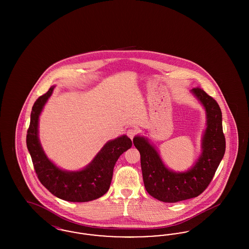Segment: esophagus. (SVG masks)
Wrapping results in <instances>:
<instances>
[{
    "instance_id": "34e87169",
    "label": "esophagus",
    "mask_w": 249,
    "mask_h": 249,
    "mask_svg": "<svg viewBox=\"0 0 249 249\" xmlns=\"http://www.w3.org/2000/svg\"><path fill=\"white\" fill-rule=\"evenodd\" d=\"M136 133H137L136 129H130V130H127V135H128V137L130 138L131 140H132L133 137L136 135Z\"/></svg>"
}]
</instances>
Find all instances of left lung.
Returning <instances> with one entry per match:
<instances>
[{
    "mask_svg": "<svg viewBox=\"0 0 249 249\" xmlns=\"http://www.w3.org/2000/svg\"><path fill=\"white\" fill-rule=\"evenodd\" d=\"M191 92L205 109L206 129L201 138V154L187 172L177 173L168 169L146 138H133V144L141 155L144 188L148 194L163 202H178L199 196L212 181L225 154L220 107L200 88L192 89Z\"/></svg>",
    "mask_w": 249,
    "mask_h": 249,
    "instance_id": "1",
    "label": "left lung"
}]
</instances>
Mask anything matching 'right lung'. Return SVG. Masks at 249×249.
<instances>
[{
    "label": "right lung",
    "mask_w": 249,
    "mask_h": 249,
    "mask_svg": "<svg viewBox=\"0 0 249 249\" xmlns=\"http://www.w3.org/2000/svg\"><path fill=\"white\" fill-rule=\"evenodd\" d=\"M54 86L36 100L31 113L26 142L38 179L54 196L64 201L85 202L96 200L107 193L113 170L119 156L130 148L132 142L127 135L107 142L92 161L80 171H65L55 165L45 154L38 137L39 117Z\"/></svg>",
    "instance_id": "right-lung-1"
}]
</instances>
